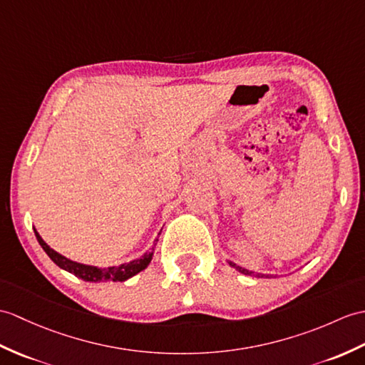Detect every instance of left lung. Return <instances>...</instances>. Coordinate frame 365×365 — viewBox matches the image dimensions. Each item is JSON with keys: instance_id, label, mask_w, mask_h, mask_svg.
Masks as SVG:
<instances>
[{"instance_id": "obj_1", "label": "left lung", "mask_w": 365, "mask_h": 365, "mask_svg": "<svg viewBox=\"0 0 365 365\" xmlns=\"http://www.w3.org/2000/svg\"><path fill=\"white\" fill-rule=\"evenodd\" d=\"M228 264H230L233 269H236L238 270V272H241V274H244V275H250V277H272V275H264V274H257V272H253V270H247V269H244V267H241V266H238V264H235L233 261H228Z\"/></svg>"}]
</instances>
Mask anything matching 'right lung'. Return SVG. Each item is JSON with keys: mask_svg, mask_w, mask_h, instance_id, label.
<instances>
[{"mask_svg": "<svg viewBox=\"0 0 365 365\" xmlns=\"http://www.w3.org/2000/svg\"><path fill=\"white\" fill-rule=\"evenodd\" d=\"M34 232H36V238H37L38 244L41 245V249L46 252V255L53 259L58 267L65 269L66 272L82 278L83 282L98 283V282H108V279H112V282H125V279H129L130 277L137 275L138 272H141V270L146 269L149 266L152 257H154V247H152V250L144 253V255L138 259H133L130 262H124V264L116 266V267L101 269L96 266L81 264V262H76V261L65 258L63 255H61V253H57L56 250L51 249L49 245L43 240H41V236L37 233L36 228H34Z\"/></svg>", "mask_w": 365, "mask_h": 365, "instance_id": "right-lung-1", "label": "right lung"}]
</instances>
